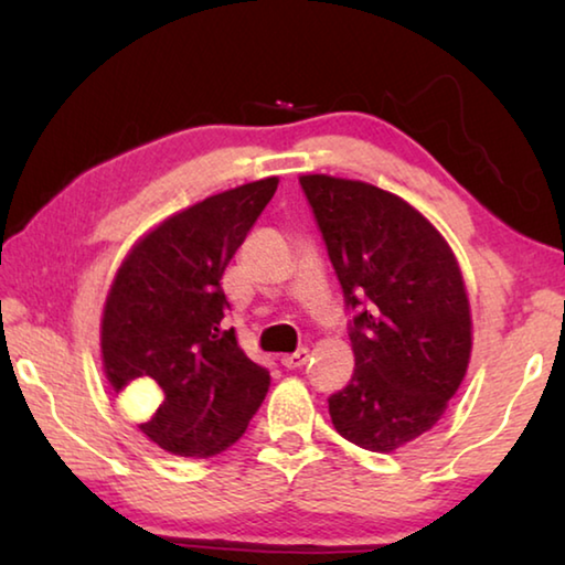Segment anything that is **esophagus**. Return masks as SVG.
<instances>
[{
	"label": "esophagus",
	"instance_id": "obj_1",
	"mask_svg": "<svg viewBox=\"0 0 565 565\" xmlns=\"http://www.w3.org/2000/svg\"><path fill=\"white\" fill-rule=\"evenodd\" d=\"M306 361H309V349H299V351H294V353H284L281 366L284 369H301Z\"/></svg>",
	"mask_w": 565,
	"mask_h": 565
}]
</instances>
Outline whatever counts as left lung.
<instances>
[{"label": "left lung", "instance_id": "1", "mask_svg": "<svg viewBox=\"0 0 565 565\" xmlns=\"http://www.w3.org/2000/svg\"><path fill=\"white\" fill-rule=\"evenodd\" d=\"M343 299L356 369L329 396L333 428L388 454L444 416L471 359L461 269L428 218L366 181L299 177Z\"/></svg>", "mask_w": 565, "mask_h": 565}]
</instances>
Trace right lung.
I'll return each mask as SVG.
<instances>
[{
	"mask_svg": "<svg viewBox=\"0 0 565 565\" xmlns=\"http://www.w3.org/2000/svg\"><path fill=\"white\" fill-rule=\"evenodd\" d=\"M279 179L222 191L169 216L134 244L107 294L102 361L114 391L134 384L159 448L189 458L226 451L244 436L269 391V371L246 356L222 276Z\"/></svg>",
	"mask_w": 565,
	"mask_h": 565,
	"instance_id": "add662e5",
	"label": "right lung"
}]
</instances>
